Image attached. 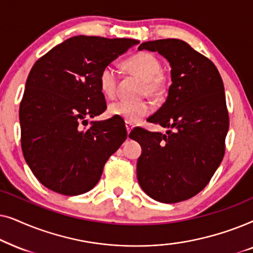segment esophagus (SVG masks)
Segmentation results:
<instances>
[{
    "label": "esophagus",
    "instance_id": "34e87169",
    "mask_svg": "<svg viewBox=\"0 0 253 253\" xmlns=\"http://www.w3.org/2000/svg\"><path fill=\"white\" fill-rule=\"evenodd\" d=\"M126 129H127V134H128V135H129L130 130L133 129V125H132V124H128V123H126Z\"/></svg>",
    "mask_w": 253,
    "mask_h": 253
}]
</instances>
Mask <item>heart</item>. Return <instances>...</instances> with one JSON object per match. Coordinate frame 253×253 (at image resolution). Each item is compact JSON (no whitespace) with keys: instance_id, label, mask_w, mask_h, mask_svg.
<instances>
[{"instance_id":"heart-1","label":"heart","mask_w":253,"mask_h":253,"mask_svg":"<svg viewBox=\"0 0 253 253\" xmlns=\"http://www.w3.org/2000/svg\"><path fill=\"white\" fill-rule=\"evenodd\" d=\"M125 68L135 74L144 81L143 92L153 98H160L164 92V82L161 77L162 66L153 54L140 52L125 60ZM118 72L113 66L107 65L99 74V89L107 98H112L117 92ZM111 117H117L128 124H135L151 113L150 103L130 102L119 99L111 103L107 107Z\"/></svg>"}]
</instances>
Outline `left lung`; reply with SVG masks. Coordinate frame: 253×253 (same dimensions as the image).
Returning a JSON list of instances; mask_svg holds the SVG:
<instances>
[{"label":"left lung","instance_id":"8db88e82","mask_svg":"<svg viewBox=\"0 0 253 253\" xmlns=\"http://www.w3.org/2000/svg\"><path fill=\"white\" fill-rule=\"evenodd\" d=\"M141 49L169 61L172 84L166 103L148 118L169 130L137 127L129 134L142 148L137 180L154 200L180 203L203 191L223 160L229 128L223 82L214 63L183 40L142 42Z\"/></svg>","mask_w":253,"mask_h":253}]
</instances>
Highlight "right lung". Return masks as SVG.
<instances>
[{"label": "right lung", "instance_id": "right-lung-1", "mask_svg": "<svg viewBox=\"0 0 253 253\" xmlns=\"http://www.w3.org/2000/svg\"><path fill=\"white\" fill-rule=\"evenodd\" d=\"M135 39L76 36L42 56L30 72L19 106L21 144L37 179L63 195L96 186L104 166L127 139L120 118L91 121L106 110L99 89L104 67Z\"/></svg>", "mask_w": 253, "mask_h": 253}]
</instances>
